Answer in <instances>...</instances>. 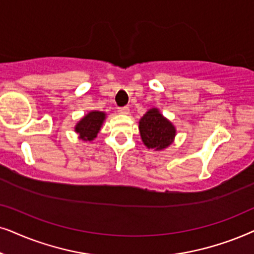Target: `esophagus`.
<instances>
[{
    "mask_svg": "<svg viewBox=\"0 0 254 254\" xmlns=\"http://www.w3.org/2000/svg\"><path fill=\"white\" fill-rule=\"evenodd\" d=\"M117 111H118V114H121V115H127L129 114L130 109H129V107H122V108H118Z\"/></svg>",
    "mask_w": 254,
    "mask_h": 254,
    "instance_id": "obj_1",
    "label": "esophagus"
}]
</instances>
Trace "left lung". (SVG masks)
Segmentation results:
<instances>
[{"label": "left lung", "instance_id": "obj_1", "mask_svg": "<svg viewBox=\"0 0 254 254\" xmlns=\"http://www.w3.org/2000/svg\"><path fill=\"white\" fill-rule=\"evenodd\" d=\"M139 132L145 146L161 151L173 143L177 130L157 108H152L140 118Z\"/></svg>", "mask_w": 254, "mask_h": 254}]
</instances>
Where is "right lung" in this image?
Wrapping results in <instances>:
<instances>
[{"instance_id": "1", "label": "right lung", "mask_w": 254, "mask_h": 254, "mask_svg": "<svg viewBox=\"0 0 254 254\" xmlns=\"http://www.w3.org/2000/svg\"><path fill=\"white\" fill-rule=\"evenodd\" d=\"M104 120H106V113L97 110L90 111L86 116L81 118L79 123H76L75 132L79 133L82 140H93L94 138H96L97 133L101 130Z\"/></svg>"}]
</instances>
